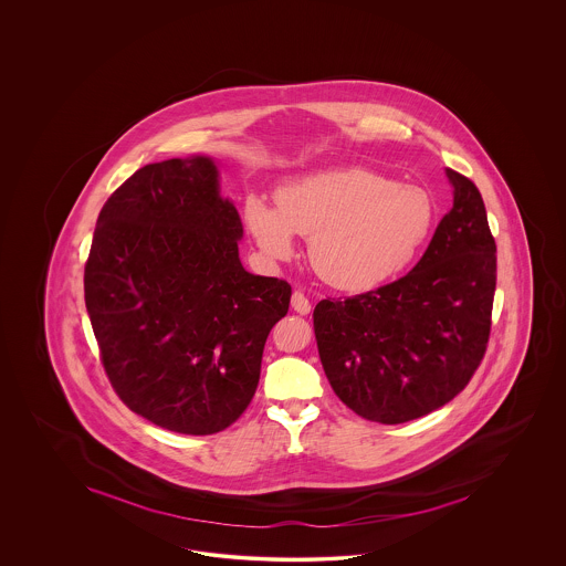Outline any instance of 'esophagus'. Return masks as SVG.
Here are the masks:
<instances>
[{"mask_svg":"<svg viewBox=\"0 0 566 566\" xmlns=\"http://www.w3.org/2000/svg\"><path fill=\"white\" fill-rule=\"evenodd\" d=\"M291 305L292 308H294L296 313H301V315H307L308 311H311V303H308V298L305 296V292H292Z\"/></svg>","mask_w":566,"mask_h":566,"instance_id":"esophagus-1","label":"esophagus"}]
</instances>
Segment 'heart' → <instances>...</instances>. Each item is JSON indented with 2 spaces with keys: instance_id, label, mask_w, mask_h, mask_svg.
I'll return each mask as SVG.
<instances>
[{
  "instance_id": "b5f03b06",
  "label": "heart",
  "mask_w": 566,
  "mask_h": 566,
  "mask_svg": "<svg viewBox=\"0 0 566 566\" xmlns=\"http://www.w3.org/2000/svg\"><path fill=\"white\" fill-rule=\"evenodd\" d=\"M433 222V201L412 185L338 168L296 178L275 192V209L244 201V223L270 259L291 258L292 234L308 239L313 270L344 291H367L398 274Z\"/></svg>"
}]
</instances>
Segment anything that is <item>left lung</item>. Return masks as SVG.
<instances>
[{"instance_id":"1","label":"left lung","mask_w":566,"mask_h":566,"mask_svg":"<svg viewBox=\"0 0 566 566\" xmlns=\"http://www.w3.org/2000/svg\"><path fill=\"white\" fill-rule=\"evenodd\" d=\"M446 174L454 203L411 272L344 301L327 296L313 311L329 386L369 421L396 426L444 407L488 348L496 240L475 182Z\"/></svg>"}]
</instances>
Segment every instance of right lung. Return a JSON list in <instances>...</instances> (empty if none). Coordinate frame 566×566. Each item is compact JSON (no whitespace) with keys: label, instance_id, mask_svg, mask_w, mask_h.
Listing matches in <instances>:
<instances>
[{"label":"right lung","instance_id":"right-lung-1","mask_svg":"<svg viewBox=\"0 0 566 566\" xmlns=\"http://www.w3.org/2000/svg\"><path fill=\"white\" fill-rule=\"evenodd\" d=\"M240 237L209 157L149 164L99 211L85 263L99 359L122 402L159 428L209 436L255 396L292 291L242 268Z\"/></svg>","mask_w":566,"mask_h":566}]
</instances>
